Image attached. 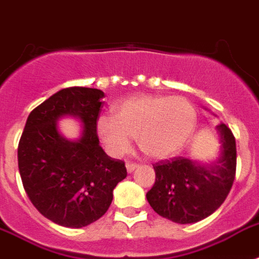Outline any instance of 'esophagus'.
Returning <instances> with one entry per match:
<instances>
[{"mask_svg":"<svg viewBox=\"0 0 259 259\" xmlns=\"http://www.w3.org/2000/svg\"><path fill=\"white\" fill-rule=\"evenodd\" d=\"M140 167V164L138 163H133V162H127L126 163V170H127V172H133L136 168H138Z\"/></svg>","mask_w":259,"mask_h":259,"instance_id":"esophagus-1","label":"esophagus"}]
</instances>
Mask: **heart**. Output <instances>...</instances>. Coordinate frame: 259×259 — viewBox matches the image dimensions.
Segmentation results:
<instances>
[{
  "label": "heart",
  "mask_w": 259,
  "mask_h": 259,
  "mask_svg": "<svg viewBox=\"0 0 259 259\" xmlns=\"http://www.w3.org/2000/svg\"><path fill=\"white\" fill-rule=\"evenodd\" d=\"M196 109L182 96H140L118 104L114 117L97 119V134L113 156L127 153L133 137L143 153L154 159L179 154L196 127Z\"/></svg>",
  "instance_id": "heart-1"
}]
</instances>
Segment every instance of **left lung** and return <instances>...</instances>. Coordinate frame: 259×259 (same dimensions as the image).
Instances as JSON below:
<instances>
[{
    "label": "left lung",
    "mask_w": 259,
    "mask_h": 259,
    "mask_svg": "<svg viewBox=\"0 0 259 259\" xmlns=\"http://www.w3.org/2000/svg\"><path fill=\"white\" fill-rule=\"evenodd\" d=\"M220 156L199 163L178 156L153 164L155 183L146 193L159 216L178 224H193L212 214L227 199L236 177V140L225 123L216 126Z\"/></svg>",
    "instance_id": "1"
}]
</instances>
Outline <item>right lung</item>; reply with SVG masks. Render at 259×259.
Returning <instances> with one entry per match:
<instances>
[{
  "instance_id": "1",
  "label": "right lung",
  "mask_w": 259,
  "mask_h": 259,
  "mask_svg": "<svg viewBox=\"0 0 259 259\" xmlns=\"http://www.w3.org/2000/svg\"><path fill=\"white\" fill-rule=\"evenodd\" d=\"M104 92L85 87L64 88L27 117L18 145V168L32 205L52 223L82 228L104 216L113 190L127 175L125 163L100 146L96 126ZM79 118V140L60 134L57 121Z\"/></svg>"
}]
</instances>
